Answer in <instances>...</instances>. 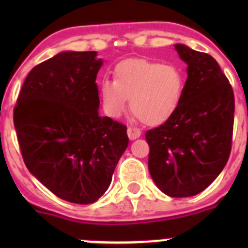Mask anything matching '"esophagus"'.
<instances>
[{"label":"esophagus","instance_id":"esophagus-1","mask_svg":"<svg viewBox=\"0 0 248 248\" xmlns=\"http://www.w3.org/2000/svg\"><path fill=\"white\" fill-rule=\"evenodd\" d=\"M127 134H128L129 139L134 140V139L139 138L140 134H141V132H140L138 128H136V127H128V129H127Z\"/></svg>","mask_w":248,"mask_h":248}]
</instances>
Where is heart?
Wrapping results in <instances>:
<instances>
[{"label":"heart","mask_w":248,"mask_h":248,"mask_svg":"<svg viewBox=\"0 0 248 248\" xmlns=\"http://www.w3.org/2000/svg\"><path fill=\"white\" fill-rule=\"evenodd\" d=\"M184 89V76L174 64L129 59L116 64L114 81L101 82L99 97L109 116H121L129 98L132 111L140 121L156 126L175 114L181 104Z\"/></svg>","instance_id":"b5f03b06"}]
</instances>
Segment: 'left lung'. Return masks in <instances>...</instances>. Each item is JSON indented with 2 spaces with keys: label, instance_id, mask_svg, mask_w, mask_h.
I'll return each mask as SVG.
<instances>
[{
  "label": "left lung",
  "instance_id": "1",
  "mask_svg": "<svg viewBox=\"0 0 248 248\" xmlns=\"http://www.w3.org/2000/svg\"><path fill=\"white\" fill-rule=\"evenodd\" d=\"M174 46L187 64L181 104L145 138L156 186L167 196L185 198L209 187L228 162L235 102L231 84L214 57L185 44Z\"/></svg>",
  "mask_w": 248,
  "mask_h": 248
}]
</instances>
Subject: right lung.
<instances>
[{"instance_id":"1","label":"right lung","mask_w":248,"mask_h":248,"mask_svg":"<svg viewBox=\"0 0 248 248\" xmlns=\"http://www.w3.org/2000/svg\"><path fill=\"white\" fill-rule=\"evenodd\" d=\"M97 51H62L32 68L14 109L29 171L55 196L92 204L128 146L127 127L99 116Z\"/></svg>"}]
</instances>
